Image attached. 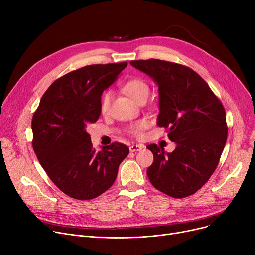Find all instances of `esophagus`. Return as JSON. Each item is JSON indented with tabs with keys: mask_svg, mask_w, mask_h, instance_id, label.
Instances as JSON below:
<instances>
[{
	"mask_svg": "<svg viewBox=\"0 0 255 255\" xmlns=\"http://www.w3.org/2000/svg\"><path fill=\"white\" fill-rule=\"evenodd\" d=\"M143 148H144L143 144H132L130 145L129 149L131 152H138V151H141Z\"/></svg>",
	"mask_w": 255,
	"mask_h": 255,
	"instance_id": "1",
	"label": "esophagus"
}]
</instances>
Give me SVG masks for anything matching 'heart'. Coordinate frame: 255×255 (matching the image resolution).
<instances>
[{
	"mask_svg": "<svg viewBox=\"0 0 255 255\" xmlns=\"http://www.w3.org/2000/svg\"><path fill=\"white\" fill-rule=\"evenodd\" d=\"M123 90L128 94V95L136 102L140 101L141 99L148 98L150 94V86L141 78H133L128 80V82L123 86ZM113 99V93L112 91H107L103 94L100 100V112L102 114H106L110 110L111 102ZM148 126V122L145 120H138L136 122L132 123L128 129L131 135L135 137H140L142 130Z\"/></svg>",
	"mask_w": 255,
	"mask_h": 255,
	"instance_id": "heart-1",
	"label": "heart"
}]
</instances>
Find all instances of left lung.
I'll use <instances>...</instances> for the list:
<instances>
[{
    "mask_svg": "<svg viewBox=\"0 0 255 255\" xmlns=\"http://www.w3.org/2000/svg\"><path fill=\"white\" fill-rule=\"evenodd\" d=\"M130 64L158 85L157 125L176 142L173 152L149 144L154 155L146 170L156 189L171 197L194 194L215 171L227 138L224 107L209 85L189 67L162 60Z\"/></svg>",
    "mask_w": 255,
    "mask_h": 255,
    "instance_id": "left-lung-1",
    "label": "left lung"
}]
</instances>
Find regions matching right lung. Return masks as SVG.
Returning a JSON list of instances; mask_svg holds the SVG:
<instances>
[{
	"instance_id": "right-lung-1",
	"label": "right lung",
	"mask_w": 255,
	"mask_h": 255,
	"mask_svg": "<svg viewBox=\"0 0 255 255\" xmlns=\"http://www.w3.org/2000/svg\"><path fill=\"white\" fill-rule=\"evenodd\" d=\"M126 66L95 64L65 74L46 90L33 116L34 152L53 184L72 198L93 199L110 189L129 154L120 142L96 152L87 132L101 114L103 91Z\"/></svg>"
}]
</instances>
